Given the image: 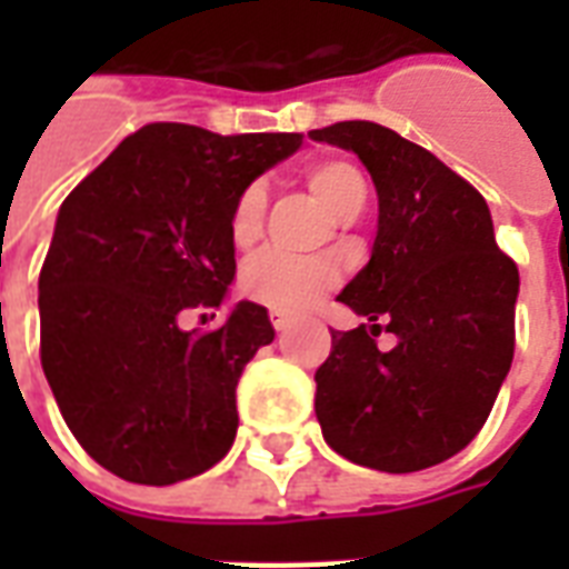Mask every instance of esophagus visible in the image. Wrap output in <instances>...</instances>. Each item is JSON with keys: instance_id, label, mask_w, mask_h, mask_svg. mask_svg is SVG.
Returning <instances> with one entry per match:
<instances>
[{"instance_id": "1", "label": "esophagus", "mask_w": 569, "mask_h": 569, "mask_svg": "<svg viewBox=\"0 0 569 569\" xmlns=\"http://www.w3.org/2000/svg\"><path fill=\"white\" fill-rule=\"evenodd\" d=\"M268 317H271V326L277 329V332H286V329L292 326V317H289V313H283V310H271Z\"/></svg>"}]
</instances>
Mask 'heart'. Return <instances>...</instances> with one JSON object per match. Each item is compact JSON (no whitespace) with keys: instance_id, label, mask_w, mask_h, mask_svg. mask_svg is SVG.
Masks as SVG:
<instances>
[{"instance_id":"b5f03b06","label":"heart","mask_w":569,"mask_h":569,"mask_svg":"<svg viewBox=\"0 0 569 569\" xmlns=\"http://www.w3.org/2000/svg\"><path fill=\"white\" fill-rule=\"evenodd\" d=\"M305 182L320 198L326 210L338 219H353L366 200L369 182L357 163L345 158H320L305 167ZM268 210V191L261 182H249L237 191L228 212V234L237 249H252L259 243ZM332 268L320 259L289 256L277 249L256 252L240 268V292L273 310H305L332 286Z\"/></svg>"}]
</instances>
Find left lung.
Listing matches in <instances>:
<instances>
[{
	"label": "left lung",
	"mask_w": 569,
	"mask_h": 569,
	"mask_svg": "<svg viewBox=\"0 0 569 569\" xmlns=\"http://www.w3.org/2000/svg\"><path fill=\"white\" fill-rule=\"evenodd\" d=\"M310 137L357 151L378 188L371 259L338 296L369 322L332 332L317 369L322 439L381 472L445 463L485 427L512 366L518 264L485 198L423 146L375 121ZM381 331L397 335L390 351Z\"/></svg>",
	"instance_id": "left-lung-1"
}]
</instances>
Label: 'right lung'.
Masks as SVG:
<instances>
[{
  "label": "right lung",
  "instance_id": "1",
  "mask_svg": "<svg viewBox=\"0 0 569 569\" xmlns=\"http://www.w3.org/2000/svg\"><path fill=\"white\" fill-rule=\"evenodd\" d=\"M301 137L154 121L63 200L39 273V357L67 427L112 476L176 485L231 448L237 381L273 341L268 310L240 301L191 332L179 317L222 305L237 191Z\"/></svg>",
  "mask_w": 569,
  "mask_h": 569
}]
</instances>
